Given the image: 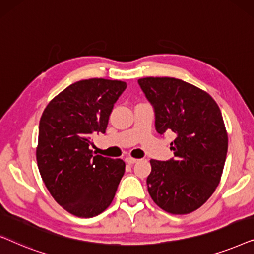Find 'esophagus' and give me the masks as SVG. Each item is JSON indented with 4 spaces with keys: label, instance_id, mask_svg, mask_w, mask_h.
<instances>
[{
    "label": "esophagus",
    "instance_id": "1",
    "mask_svg": "<svg viewBox=\"0 0 254 254\" xmlns=\"http://www.w3.org/2000/svg\"><path fill=\"white\" fill-rule=\"evenodd\" d=\"M125 161H126V163H128V164H135V163L138 162V159L136 158H131V157H126L125 158Z\"/></svg>",
    "mask_w": 254,
    "mask_h": 254
}]
</instances>
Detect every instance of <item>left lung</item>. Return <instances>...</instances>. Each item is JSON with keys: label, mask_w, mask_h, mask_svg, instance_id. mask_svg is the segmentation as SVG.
Wrapping results in <instances>:
<instances>
[{"label": "left lung", "mask_w": 254, "mask_h": 254, "mask_svg": "<svg viewBox=\"0 0 254 254\" xmlns=\"http://www.w3.org/2000/svg\"><path fill=\"white\" fill-rule=\"evenodd\" d=\"M154 107L155 128L173 131V157L151 159L147 178L154 202L171 214L200 208L220 183L228 152V135L220 107L207 92L173 77L138 79Z\"/></svg>", "instance_id": "1"}]
</instances>
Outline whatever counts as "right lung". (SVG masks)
Segmentation results:
<instances>
[{"label": "right lung", "instance_id": "right-lung-1", "mask_svg": "<svg viewBox=\"0 0 254 254\" xmlns=\"http://www.w3.org/2000/svg\"><path fill=\"white\" fill-rule=\"evenodd\" d=\"M127 84L104 78L72 83L53 98L39 123L37 162L54 200L78 217H93L112 202L125 173L123 159L93 156L92 136L105 133Z\"/></svg>", "mask_w": 254, "mask_h": 254}]
</instances>
